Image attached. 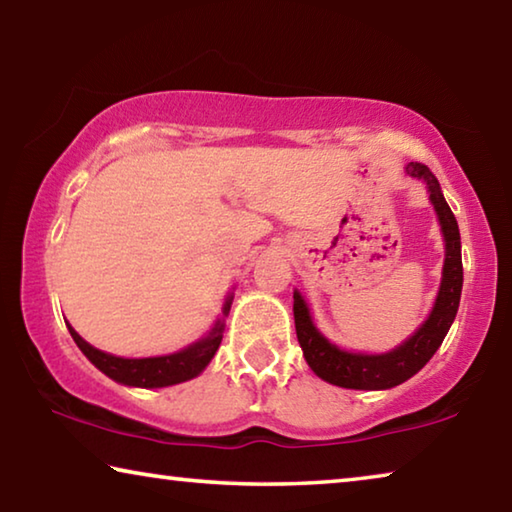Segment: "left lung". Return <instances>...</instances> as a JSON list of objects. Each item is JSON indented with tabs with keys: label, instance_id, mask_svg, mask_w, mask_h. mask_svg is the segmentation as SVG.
<instances>
[{
	"label": "left lung",
	"instance_id": "obj_1",
	"mask_svg": "<svg viewBox=\"0 0 512 512\" xmlns=\"http://www.w3.org/2000/svg\"><path fill=\"white\" fill-rule=\"evenodd\" d=\"M404 171L406 176L418 178L427 185L429 201L433 203V210H436L440 221V230H443L445 264L440 291L436 302H433L429 318L424 320L418 332L411 339H406L400 348L384 354H361L336 348L316 329L300 291H293V318H296V334L302 354H305L309 368L320 379L334 386L354 388V391H386V388H393L411 379L436 354L456 318L463 289L461 232H458L456 216L449 210L445 196L440 192L438 178L429 171L427 164L409 162Z\"/></svg>",
	"mask_w": 512,
	"mask_h": 512
}]
</instances>
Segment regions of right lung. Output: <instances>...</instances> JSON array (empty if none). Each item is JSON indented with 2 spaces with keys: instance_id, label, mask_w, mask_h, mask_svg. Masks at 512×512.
<instances>
[{
  "instance_id": "1",
  "label": "right lung",
  "mask_w": 512,
  "mask_h": 512,
  "mask_svg": "<svg viewBox=\"0 0 512 512\" xmlns=\"http://www.w3.org/2000/svg\"><path fill=\"white\" fill-rule=\"evenodd\" d=\"M230 305H232V296H228V300H225L223 316H228ZM67 329L69 334H72L74 343L81 348V352L103 372V375H108L110 379H115L124 386L162 388V386H173V384H180V381H187L201 375L221 345L223 318L216 320L212 332L207 334L205 339L192 343L189 348L173 354H164V357H146V359H124V357H115V354L101 352L97 348H92L88 341H83L69 323H67Z\"/></svg>"
}]
</instances>
